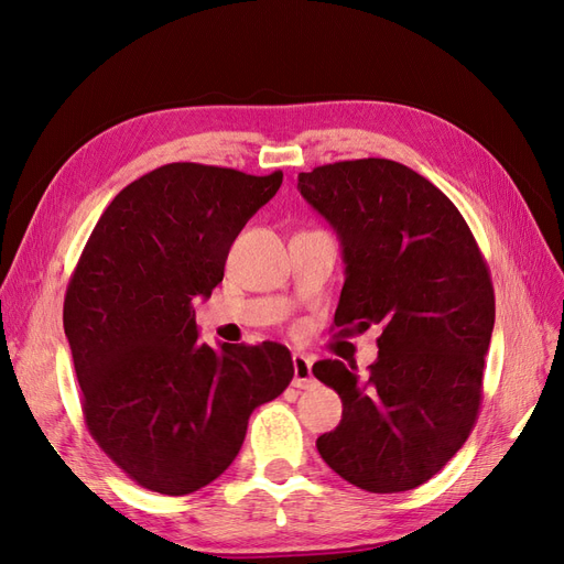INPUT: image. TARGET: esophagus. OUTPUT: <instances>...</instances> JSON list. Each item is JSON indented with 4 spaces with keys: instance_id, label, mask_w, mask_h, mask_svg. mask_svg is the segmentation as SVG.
I'll return each mask as SVG.
<instances>
[{
    "instance_id": "esophagus-1",
    "label": "esophagus",
    "mask_w": 564,
    "mask_h": 564,
    "mask_svg": "<svg viewBox=\"0 0 564 564\" xmlns=\"http://www.w3.org/2000/svg\"><path fill=\"white\" fill-rule=\"evenodd\" d=\"M292 365H294V386L296 388H311L315 383V377H313V362L308 360V357L301 355V352H294Z\"/></svg>"
}]
</instances>
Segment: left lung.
Here are the masks:
<instances>
[{
  "mask_svg": "<svg viewBox=\"0 0 564 564\" xmlns=\"http://www.w3.org/2000/svg\"><path fill=\"white\" fill-rule=\"evenodd\" d=\"M299 191L344 245L338 334L379 324V360H319L344 416L317 437L350 485L392 494L429 482L464 447L482 404L494 286L466 218L429 178L381 158L299 174Z\"/></svg>",
  "mask_w": 564,
  "mask_h": 564,
  "instance_id": "left-lung-1",
  "label": "left lung"
}]
</instances>
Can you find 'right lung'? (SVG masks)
I'll return each mask as SVG.
<instances>
[{"label":"right lung","mask_w":564,"mask_h":564,"mask_svg":"<svg viewBox=\"0 0 564 564\" xmlns=\"http://www.w3.org/2000/svg\"><path fill=\"white\" fill-rule=\"evenodd\" d=\"M282 172L174 162L129 183L98 218L63 303L84 423L135 485L183 497L240 452L259 404L294 379L292 355L202 344L195 296L224 280L228 251Z\"/></svg>","instance_id":"1"}]
</instances>
